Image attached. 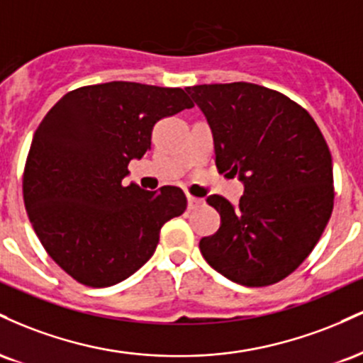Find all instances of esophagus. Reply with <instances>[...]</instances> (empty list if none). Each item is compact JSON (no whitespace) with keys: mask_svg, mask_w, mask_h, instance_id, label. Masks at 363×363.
Masks as SVG:
<instances>
[{"mask_svg":"<svg viewBox=\"0 0 363 363\" xmlns=\"http://www.w3.org/2000/svg\"><path fill=\"white\" fill-rule=\"evenodd\" d=\"M203 205H205V199L187 194V208H189V210H196V208H199Z\"/></svg>","mask_w":363,"mask_h":363,"instance_id":"esophagus-1","label":"esophagus"}]
</instances>
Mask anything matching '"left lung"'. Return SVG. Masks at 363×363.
Listing matches in <instances>:
<instances>
[{"label":"left lung","instance_id":"8db88e82","mask_svg":"<svg viewBox=\"0 0 363 363\" xmlns=\"http://www.w3.org/2000/svg\"><path fill=\"white\" fill-rule=\"evenodd\" d=\"M186 91L213 133L216 167L244 184L237 206L208 196L222 222L199 240L203 257L239 285H273L302 264L331 216L326 140L309 112L277 90L235 82Z\"/></svg>","mask_w":363,"mask_h":363}]
</instances>
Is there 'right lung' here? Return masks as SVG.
<instances>
[{"instance_id": "1", "label": "right lung", "mask_w": 363, "mask_h": 363, "mask_svg": "<svg viewBox=\"0 0 363 363\" xmlns=\"http://www.w3.org/2000/svg\"><path fill=\"white\" fill-rule=\"evenodd\" d=\"M182 89L109 82L68 91L37 128L23 201L40 244L86 286L126 280L155 252L160 228L184 213L182 189L124 184L157 121L191 109Z\"/></svg>"}]
</instances>
